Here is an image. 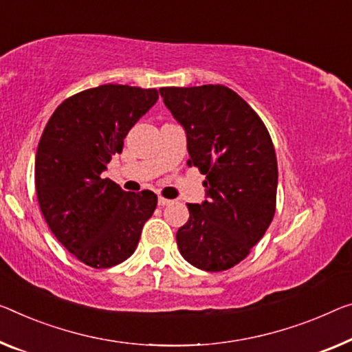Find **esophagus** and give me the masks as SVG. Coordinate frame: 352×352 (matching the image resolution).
Segmentation results:
<instances>
[{
  "label": "esophagus",
  "mask_w": 352,
  "mask_h": 352,
  "mask_svg": "<svg viewBox=\"0 0 352 352\" xmlns=\"http://www.w3.org/2000/svg\"><path fill=\"white\" fill-rule=\"evenodd\" d=\"M157 203H159L160 208H164V206H168V204H171V199H166V198H164V197H159Z\"/></svg>",
  "instance_id": "esophagus-1"
}]
</instances>
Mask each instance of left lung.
Instances as JSON below:
<instances>
[{
	"label": "left lung",
	"mask_w": 352,
	"mask_h": 352,
	"mask_svg": "<svg viewBox=\"0 0 352 352\" xmlns=\"http://www.w3.org/2000/svg\"><path fill=\"white\" fill-rule=\"evenodd\" d=\"M160 96L186 131L188 165L206 175V199L187 204L176 232L192 266L220 272L241 263L275 214L278 168L266 126L252 107L223 85L162 88Z\"/></svg>",
	"instance_id": "obj_1"
}]
</instances>
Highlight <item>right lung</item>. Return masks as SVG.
Segmentation results:
<instances>
[{
    "instance_id": "1",
    "label": "right lung",
    "mask_w": 352,
    "mask_h": 352,
    "mask_svg": "<svg viewBox=\"0 0 352 352\" xmlns=\"http://www.w3.org/2000/svg\"><path fill=\"white\" fill-rule=\"evenodd\" d=\"M157 99V89L127 85L86 89L56 108L41 137L34 165L41 210L61 245L91 267L126 261L157 206L154 192H126L102 179Z\"/></svg>"
}]
</instances>
